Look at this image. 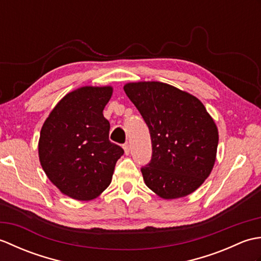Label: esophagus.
<instances>
[{"label": "esophagus", "instance_id": "1", "mask_svg": "<svg viewBox=\"0 0 261 261\" xmlns=\"http://www.w3.org/2000/svg\"><path fill=\"white\" fill-rule=\"evenodd\" d=\"M123 149H124L125 154H129V152H130V146H129V143H124V145H123Z\"/></svg>", "mask_w": 261, "mask_h": 261}]
</instances>
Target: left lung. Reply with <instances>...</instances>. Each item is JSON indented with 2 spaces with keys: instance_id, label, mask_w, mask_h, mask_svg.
<instances>
[{
  "instance_id": "obj_1",
  "label": "left lung",
  "mask_w": 261,
  "mask_h": 261,
  "mask_svg": "<svg viewBox=\"0 0 261 261\" xmlns=\"http://www.w3.org/2000/svg\"><path fill=\"white\" fill-rule=\"evenodd\" d=\"M123 90L149 127L150 163L141 168L158 196L190 195L207 178L216 158L219 132L203 103L166 83H127Z\"/></svg>"
}]
</instances>
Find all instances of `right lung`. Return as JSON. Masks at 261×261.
Wrapping results in <instances>:
<instances>
[{
	"label": "right lung",
	"instance_id": "1",
	"mask_svg": "<svg viewBox=\"0 0 261 261\" xmlns=\"http://www.w3.org/2000/svg\"><path fill=\"white\" fill-rule=\"evenodd\" d=\"M111 86H84L65 95L46 119L39 138V160L65 195L90 201L108 188L123 149L109 140L103 110Z\"/></svg>",
	"mask_w": 261,
	"mask_h": 261
}]
</instances>
